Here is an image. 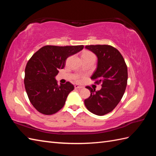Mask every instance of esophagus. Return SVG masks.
Segmentation results:
<instances>
[{"mask_svg": "<svg viewBox=\"0 0 156 156\" xmlns=\"http://www.w3.org/2000/svg\"><path fill=\"white\" fill-rule=\"evenodd\" d=\"M74 88H75V89H81L82 87H80V86L75 85V86H74Z\"/></svg>", "mask_w": 156, "mask_h": 156, "instance_id": "34e87169", "label": "esophagus"}]
</instances>
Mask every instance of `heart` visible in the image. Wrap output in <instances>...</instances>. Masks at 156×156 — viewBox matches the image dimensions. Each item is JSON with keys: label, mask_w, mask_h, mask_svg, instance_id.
<instances>
[{"label": "heart", "mask_w": 156, "mask_h": 156, "mask_svg": "<svg viewBox=\"0 0 156 156\" xmlns=\"http://www.w3.org/2000/svg\"><path fill=\"white\" fill-rule=\"evenodd\" d=\"M82 59H86V58H95L94 55L92 54V52L88 51H86L82 53ZM76 82H80V78L79 77H76Z\"/></svg>", "instance_id": "obj_1"}]
</instances>
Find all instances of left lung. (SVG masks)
Returning <instances> with one entry per match:
<instances>
[{"label":"left lung","instance_id":"1","mask_svg":"<svg viewBox=\"0 0 156 156\" xmlns=\"http://www.w3.org/2000/svg\"><path fill=\"white\" fill-rule=\"evenodd\" d=\"M97 55V68L91 80L101 84L96 91L90 87V96L84 100L86 107L97 115H105L117 107L123 96L127 84V66L118 49L108 45H90L85 47Z\"/></svg>","mask_w":156,"mask_h":156}]
</instances>
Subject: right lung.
Listing matches in <instances>:
<instances>
[{
	"label": "right lung",
	"instance_id": "obj_1",
	"mask_svg": "<svg viewBox=\"0 0 156 156\" xmlns=\"http://www.w3.org/2000/svg\"><path fill=\"white\" fill-rule=\"evenodd\" d=\"M83 48L84 45H45L29 59L25 70L24 84L29 101L37 111L49 115L64 107L74 87L69 82L58 86L55 77L58 69L64 68L66 59Z\"/></svg>",
	"mask_w": 156,
	"mask_h": 156
}]
</instances>
